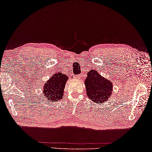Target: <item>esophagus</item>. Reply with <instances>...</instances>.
<instances>
[{
	"label": "esophagus",
	"mask_w": 152,
	"mask_h": 152,
	"mask_svg": "<svg viewBox=\"0 0 152 152\" xmlns=\"http://www.w3.org/2000/svg\"><path fill=\"white\" fill-rule=\"evenodd\" d=\"M75 77V78H78V77H78V76H77V75H76V76Z\"/></svg>",
	"instance_id": "esophagus-1"
}]
</instances>
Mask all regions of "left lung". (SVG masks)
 <instances>
[{"label": "left lung", "instance_id": "1", "mask_svg": "<svg viewBox=\"0 0 152 152\" xmlns=\"http://www.w3.org/2000/svg\"><path fill=\"white\" fill-rule=\"evenodd\" d=\"M84 80L88 97L97 104L103 103L112 94V83L95 70H90Z\"/></svg>", "mask_w": 152, "mask_h": 152}]
</instances>
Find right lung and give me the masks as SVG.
I'll use <instances>...</instances> for the list:
<instances>
[{
  "label": "right lung",
  "instance_id": "obj_1",
  "mask_svg": "<svg viewBox=\"0 0 152 152\" xmlns=\"http://www.w3.org/2000/svg\"><path fill=\"white\" fill-rule=\"evenodd\" d=\"M67 80L68 77L61 73H56L51 77L44 85L43 90V94L48 101L55 102L62 99Z\"/></svg>",
  "mask_w": 152,
  "mask_h": 152
}]
</instances>
